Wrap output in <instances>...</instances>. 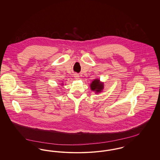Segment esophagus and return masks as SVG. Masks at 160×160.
Returning <instances> with one entry per match:
<instances>
[{"mask_svg": "<svg viewBox=\"0 0 160 160\" xmlns=\"http://www.w3.org/2000/svg\"><path fill=\"white\" fill-rule=\"evenodd\" d=\"M74 77L76 78V79H78L79 78V76L78 74H74Z\"/></svg>", "mask_w": 160, "mask_h": 160, "instance_id": "1", "label": "esophagus"}]
</instances>
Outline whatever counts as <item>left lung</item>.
Listing matches in <instances>:
<instances>
[{"label": "left lung", "mask_w": 160, "mask_h": 160, "mask_svg": "<svg viewBox=\"0 0 160 160\" xmlns=\"http://www.w3.org/2000/svg\"><path fill=\"white\" fill-rule=\"evenodd\" d=\"M103 83H100L98 79H95L91 84V88L93 91L100 92L103 89Z\"/></svg>", "instance_id": "left-lung-1"}]
</instances>
